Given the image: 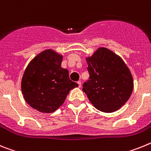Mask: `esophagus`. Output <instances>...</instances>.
Instances as JSON below:
<instances>
[{
  "label": "esophagus",
  "instance_id": "esophagus-1",
  "mask_svg": "<svg viewBox=\"0 0 151 151\" xmlns=\"http://www.w3.org/2000/svg\"><path fill=\"white\" fill-rule=\"evenodd\" d=\"M77 84H78L79 87H81V81H77Z\"/></svg>",
  "mask_w": 151,
  "mask_h": 151
}]
</instances>
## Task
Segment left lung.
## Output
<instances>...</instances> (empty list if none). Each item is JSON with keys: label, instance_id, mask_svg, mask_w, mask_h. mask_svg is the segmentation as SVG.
<instances>
[{"label": "left lung", "instance_id": "8db88e82", "mask_svg": "<svg viewBox=\"0 0 151 151\" xmlns=\"http://www.w3.org/2000/svg\"><path fill=\"white\" fill-rule=\"evenodd\" d=\"M90 80L83 91L96 109L103 112L119 110L130 98L134 81L122 58L105 47H99L86 58Z\"/></svg>", "mask_w": 151, "mask_h": 151}]
</instances>
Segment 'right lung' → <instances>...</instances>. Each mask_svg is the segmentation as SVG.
I'll return each instance as SVG.
<instances>
[{
	"mask_svg": "<svg viewBox=\"0 0 151 151\" xmlns=\"http://www.w3.org/2000/svg\"><path fill=\"white\" fill-rule=\"evenodd\" d=\"M63 56L46 49L34 57L23 73L21 90L32 108L52 113L65 103L70 90L78 86L69 78L68 70L61 68Z\"/></svg>",
	"mask_w": 151,
	"mask_h": 151,
	"instance_id": "obj_1",
	"label": "right lung"
}]
</instances>
